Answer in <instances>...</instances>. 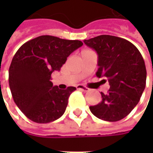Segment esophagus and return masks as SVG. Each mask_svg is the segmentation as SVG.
Instances as JSON below:
<instances>
[{
  "label": "esophagus",
  "mask_w": 153,
  "mask_h": 153,
  "mask_svg": "<svg viewBox=\"0 0 153 153\" xmlns=\"http://www.w3.org/2000/svg\"><path fill=\"white\" fill-rule=\"evenodd\" d=\"M76 88H77V89H79V90H81V91L82 92H88L89 90L88 88H87V87H85V86L83 85H77L76 86Z\"/></svg>",
  "instance_id": "1"
}]
</instances>
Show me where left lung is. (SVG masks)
<instances>
[{
  "mask_svg": "<svg viewBox=\"0 0 153 153\" xmlns=\"http://www.w3.org/2000/svg\"><path fill=\"white\" fill-rule=\"evenodd\" d=\"M98 54V77L108 79L110 89L101 93L102 100L90 106L98 118L117 122L131 112L146 87V70L138 48L130 42L114 36L101 35L84 40Z\"/></svg>",
  "mask_w": 153,
  "mask_h": 153,
  "instance_id": "1",
  "label": "left lung"
}]
</instances>
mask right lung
<instances>
[{"instance_id": "right-lung-1", "label": "right lung", "mask_w": 153, "mask_h": 153, "mask_svg": "<svg viewBox=\"0 0 153 153\" xmlns=\"http://www.w3.org/2000/svg\"><path fill=\"white\" fill-rule=\"evenodd\" d=\"M82 44L78 40L41 36L16 52L9 67V87L15 104L29 119L48 123L65 113L76 88L59 89L53 86L51 75L60 71L69 55Z\"/></svg>"}]
</instances>
